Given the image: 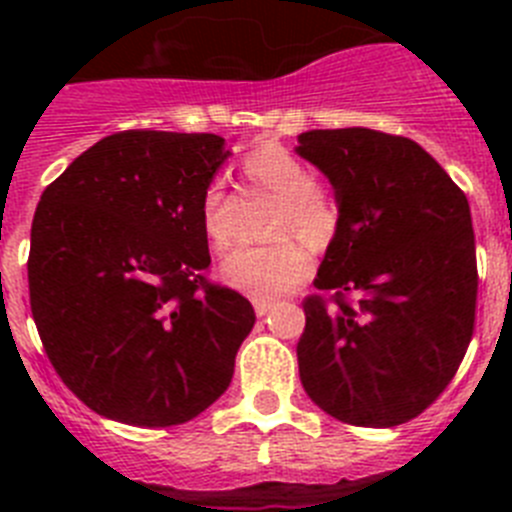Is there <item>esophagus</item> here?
Instances as JSON below:
<instances>
[{
  "instance_id": "esophagus-1",
  "label": "esophagus",
  "mask_w": 512,
  "mask_h": 512,
  "mask_svg": "<svg viewBox=\"0 0 512 512\" xmlns=\"http://www.w3.org/2000/svg\"><path fill=\"white\" fill-rule=\"evenodd\" d=\"M253 310H256V315H259V318H264V315H269V312L274 310V302H271V300H253Z\"/></svg>"
}]
</instances>
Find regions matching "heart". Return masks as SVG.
Returning <instances> with one entry per match:
<instances>
[{
  "label": "heart",
  "mask_w": 512,
  "mask_h": 512,
  "mask_svg": "<svg viewBox=\"0 0 512 512\" xmlns=\"http://www.w3.org/2000/svg\"><path fill=\"white\" fill-rule=\"evenodd\" d=\"M243 171L253 184L277 197V210L271 215L269 233L279 235L266 246L233 248L220 264L225 284L243 295L279 297L305 282L312 269V256L292 235H300L312 248L328 246L336 235L341 210L336 194L312 179L305 161L277 143H266L243 158ZM200 228L212 248L230 243L225 223V184L212 179L200 200Z\"/></svg>",
  "instance_id": "heart-1"
}]
</instances>
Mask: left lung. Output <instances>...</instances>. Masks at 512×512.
Masks as SVG:
<instances>
[{
	"instance_id": "8db88e82",
	"label": "left lung",
	"mask_w": 512,
	"mask_h": 512,
	"mask_svg": "<svg viewBox=\"0 0 512 512\" xmlns=\"http://www.w3.org/2000/svg\"><path fill=\"white\" fill-rule=\"evenodd\" d=\"M297 143L341 210L312 282L336 292L333 305H302V387L348 425L408 423L446 390L472 341L477 251L467 194L410 138L341 128L307 130Z\"/></svg>"
}]
</instances>
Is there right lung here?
Listing matches in <instances>:
<instances>
[{
  "label": "right lung",
  "instance_id": "right-lung-1",
  "mask_svg": "<svg viewBox=\"0 0 512 512\" xmlns=\"http://www.w3.org/2000/svg\"><path fill=\"white\" fill-rule=\"evenodd\" d=\"M230 151L212 133L125 130L45 187L30 307L63 384L140 428L187 423L228 390L256 315L210 284L200 200Z\"/></svg>",
  "mask_w": 512,
  "mask_h": 512
}]
</instances>
